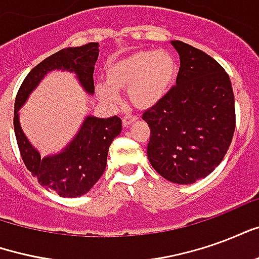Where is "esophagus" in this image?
Segmentation results:
<instances>
[{"instance_id":"obj_1","label":"esophagus","mask_w":259,"mask_h":259,"mask_svg":"<svg viewBox=\"0 0 259 259\" xmlns=\"http://www.w3.org/2000/svg\"><path fill=\"white\" fill-rule=\"evenodd\" d=\"M136 119H137V116H135V115H124L123 118H122V123H123L124 127H127L130 123H133Z\"/></svg>"}]
</instances>
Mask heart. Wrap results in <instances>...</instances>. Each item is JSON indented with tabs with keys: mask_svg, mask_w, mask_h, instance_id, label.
<instances>
[{
	"mask_svg": "<svg viewBox=\"0 0 259 259\" xmlns=\"http://www.w3.org/2000/svg\"><path fill=\"white\" fill-rule=\"evenodd\" d=\"M178 64L165 51H137L119 59L107 70L108 84L97 85V94L108 102L118 101L115 90L129 89L130 101L137 108L155 105L174 85Z\"/></svg>",
	"mask_w": 259,
	"mask_h": 259,
	"instance_id": "b5f03b06",
	"label": "heart"
}]
</instances>
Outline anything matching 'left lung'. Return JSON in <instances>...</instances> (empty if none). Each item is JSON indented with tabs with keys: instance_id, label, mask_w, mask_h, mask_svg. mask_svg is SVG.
Masks as SVG:
<instances>
[{
	"instance_id": "8db88e82",
	"label": "left lung",
	"mask_w": 259,
	"mask_h": 259,
	"mask_svg": "<svg viewBox=\"0 0 259 259\" xmlns=\"http://www.w3.org/2000/svg\"><path fill=\"white\" fill-rule=\"evenodd\" d=\"M176 85L147 109V147L152 168L179 185L204 179L222 162L234 127V96L229 74L208 54L179 40Z\"/></svg>"
}]
</instances>
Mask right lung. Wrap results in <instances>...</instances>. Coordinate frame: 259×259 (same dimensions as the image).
I'll return each mask as SVG.
<instances>
[{
    "label": "right lung",
    "instance_id": "add662e5",
    "mask_svg": "<svg viewBox=\"0 0 259 259\" xmlns=\"http://www.w3.org/2000/svg\"><path fill=\"white\" fill-rule=\"evenodd\" d=\"M97 58L98 42L64 48L53 54L29 72L15 100V136L26 168L37 178L42 187L54 190L61 197H80L98 182L107 166L109 146L122 132V120L118 116L107 119L87 116L77 135L64 151L41 158L20 127L18 112L42 77L54 69L74 72L83 89L93 94V73Z\"/></svg>",
    "mask_w": 259,
    "mask_h": 259
}]
</instances>
